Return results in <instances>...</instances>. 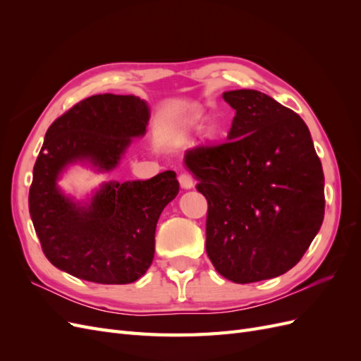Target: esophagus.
Segmentation results:
<instances>
[{"label":"esophagus","mask_w":361,"mask_h":361,"mask_svg":"<svg viewBox=\"0 0 361 361\" xmlns=\"http://www.w3.org/2000/svg\"><path fill=\"white\" fill-rule=\"evenodd\" d=\"M179 183L183 190H191L194 187V179L190 173H180L179 174Z\"/></svg>","instance_id":"1"}]
</instances>
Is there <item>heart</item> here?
I'll use <instances>...</instances> for the list:
<instances>
[{
	"mask_svg": "<svg viewBox=\"0 0 361 361\" xmlns=\"http://www.w3.org/2000/svg\"><path fill=\"white\" fill-rule=\"evenodd\" d=\"M204 137L207 140H216L220 137V129H218L216 125H209L204 129Z\"/></svg>",
	"mask_w": 361,
	"mask_h": 361,
	"instance_id": "obj_1",
	"label": "heart"
}]
</instances>
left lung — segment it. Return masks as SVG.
Segmentation results:
<instances>
[{
	"label": "left lung",
	"mask_w": 361,
	"mask_h": 361,
	"mask_svg": "<svg viewBox=\"0 0 361 361\" xmlns=\"http://www.w3.org/2000/svg\"><path fill=\"white\" fill-rule=\"evenodd\" d=\"M227 143L187 150L207 200L206 253L227 280L274 279L298 264L324 221V171L304 120L268 94H223Z\"/></svg>",
	"instance_id": "8db88e82"
}]
</instances>
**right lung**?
Returning <instances> with one entry per match:
<instances>
[{
    "mask_svg": "<svg viewBox=\"0 0 361 361\" xmlns=\"http://www.w3.org/2000/svg\"><path fill=\"white\" fill-rule=\"evenodd\" d=\"M147 122L149 108L140 97L105 93L73 105L48 128L28 207L43 253L56 268L101 285H126L150 267L158 218L179 192L176 173L104 183L85 206L57 187L60 173L76 161H89L97 171L116 169Z\"/></svg>",
    "mask_w": 361,
    "mask_h": 361,
    "instance_id": "1",
    "label": "right lung"
}]
</instances>
